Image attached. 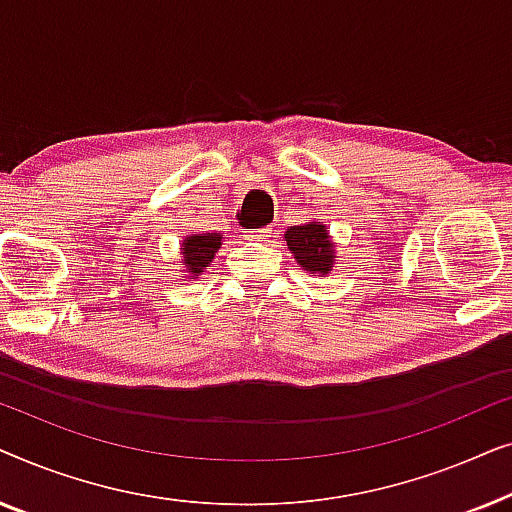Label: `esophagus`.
Instances as JSON below:
<instances>
[{"label": "esophagus", "instance_id": "obj_1", "mask_svg": "<svg viewBox=\"0 0 512 512\" xmlns=\"http://www.w3.org/2000/svg\"><path fill=\"white\" fill-rule=\"evenodd\" d=\"M272 235H275V228H272V226L249 230V240H256V242H270Z\"/></svg>", "mask_w": 512, "mask_h": 512}]
</instances>
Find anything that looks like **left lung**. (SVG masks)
<instances>
[{
    "label": "left lung",
    "mask_w": 512,
    "mask_h": 512,
    "mask_svg": "<svg viewBox=\"0 0 512 512\" xmlns=\"http://www.w3.org/2000/svg\"><path fill=\"white\" fill-rule=\"evenodd\" d=\"M286 247L291 249L300 268L319 275H326L333 268V244L328 240L326 228L317 221L286 230Z\"/></svg>",
    "instance_id": "left-lung-1"
}]
</instances>
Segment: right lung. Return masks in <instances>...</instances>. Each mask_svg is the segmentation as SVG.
I'll return each instance as SVG.
<instances>
[{"instance_id": "add662e5", "label": "right lung", "mask_w": 512, "mask_h": 512, "mask_svg": "<svg viewBox=\"0 0 512 512\" xmlns=\"http://www.w3.org/2000/svg\"><path fill=\"white\" fill-rule=\"evenodd\" d=\"M221 247V235L219 233H202L193 235L184 240V265L191 275H200L202 270L212 263V258Z\"/></svg>"}]
</instances>
